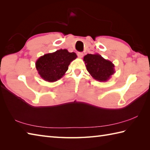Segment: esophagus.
Masks as SVG:
<instances>
[{
  "mask_svg": "<svg viewBox=\"0 0 150 150\" xmlns=\"http://www.w3.org/2000/svg\"><path fill=\"white\" fill-rule=\"evenodd\" d=\"M77 55H78L79 58H82V57H83V56H84V53H82V52H78Z\"/></svg>",
  "mask_w": 150,
  "mask_h": 150,
  "instance_id": "1",
  "label": "esophagus"
}]
</instances>
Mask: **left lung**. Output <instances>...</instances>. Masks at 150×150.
<instances>
[{
  "label": "left lung",
  "mask_w": 150,
  "mask_h": 150,
  "mask_svg": "<svg viewBox=\"0 0 150 150\" xmlns=\"http://www.w3.org/2000/svg\"><path fill=\"white\" fill-rule=\"evenodd\" d=\"M83 60L89 73L98 81L106 82L115 73L112 62L104 59L99 54H87Z\"/></svg>",
  "instance_id": "1"
}]
</instances>
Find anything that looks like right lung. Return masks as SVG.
Listing matches in <instances>:
<instances>
[{
  "instance_id": "add662e5",
  "label": "right lung",
  "mask_w": 150,
  "mask_h": 150,
  "mask_svg": "<svg viewBox=\"0 0 150 150\" xmlns=\"http://www.w3.org/2000/svg\"><path fill=\"white\" fill-rule=\"evenodd\" d=\"M77 57L75 53L60 49L40 57L35 62V67L41 78L49 82H53L65 75L68 66Z\"/></svg>"
}]
</instances>
